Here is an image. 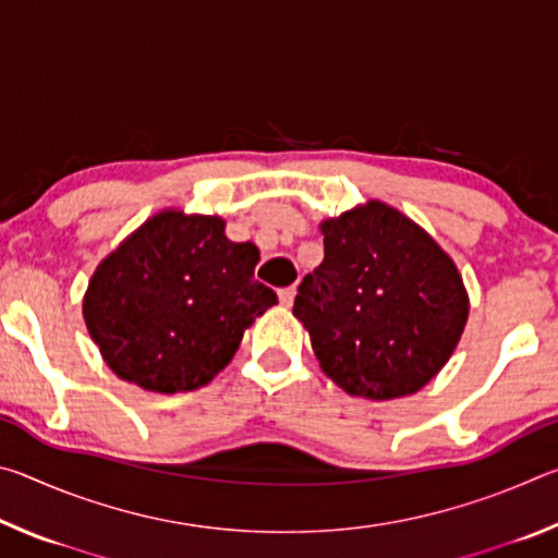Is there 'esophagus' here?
I'll use <instances>...</instances> for the list:
<instances>
[{
  "instance_id": "34e87169",
  "label": "esophagus",
  "mask_w": 558,
  "mask_h": 558,
  "mask_svg": "<svg viewBox=\"0 0 558 558\" xmlns=\"http://www.w3.org/2000/svg\"><path fill=\"white\" fill-rule=\"evenodd\" d=\"M295 295H298V288H295V286L278 290V298H280V302H282V305H286V307H290L292 302H295Z\"/></svg>"
}]
</instances>
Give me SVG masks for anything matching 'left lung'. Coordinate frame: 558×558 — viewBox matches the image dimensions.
Segmentation results:
<instances>
[{
	"label": "left lung",
	"instance_id": "8db88e82",
	"mask_svg": "<svg viewBox=\"0 0 558 558\" xmlns=\"http://www.w3.org/2000/svg\"><path fill=\"white\" fill-rule=\"evenodd\" d=\"M325 260L302 278L295 315L329 379L389 401L421 391L462 337L470 298L433 235L369 199L319 223Z\"/></svg>",
	"mask_w": 558,
	"mask_h": 558
}]
</instances>
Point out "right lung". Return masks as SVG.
I'll list each match as a JSON object with an SVG mask.
<instances>
[{"label":"right lung","mask_w":558,"mask_h":558,"mask_svg":"<svg viewBox=\"0 0 558 558\" xmlns=\"http://www.w3.org/2000/svg\"><path fill=\"white\" fill-rule=\"evenodd\" d=\"M256 245L233 243L221 216L165 209L100 260L83 319L120 379L179 393L209 384L278 295L253 280Z\"/></svg>","instance_id":"right-lung-1"}]
</instances>
